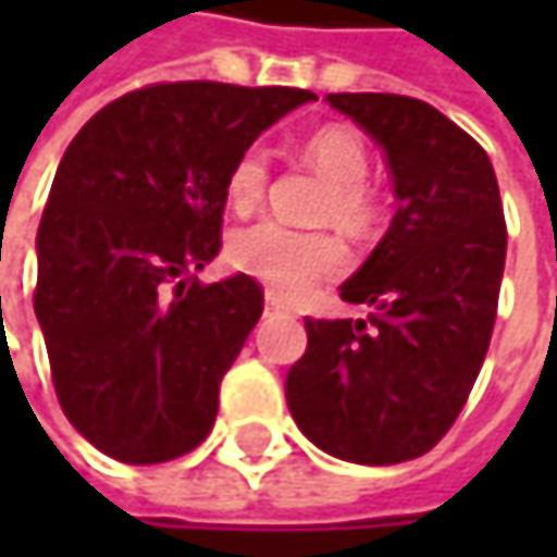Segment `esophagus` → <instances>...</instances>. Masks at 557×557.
Wrapping results in <instances>:
<instances>
[{
	"label": "esophagus",
	"mask_w": 557,
	"mask_h": 557,
	"mask_svg": "<svg viewBox=\"0 0 557 557\" xmlns=\"http://www.w3.org/2000/svg\"><path fill=\"white\" fill-rule=\"evenodd\" d=\"M264 309H268V312H286V302L280 299L277 293H268V296H264Z\"/></svg>",
	"instance_id": "obj_1"
}]
</instances>
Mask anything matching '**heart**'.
<instances>
[{"label":"heart","mask_w":557,"mask_h":557,"mask_svg":"<svg viewBox=\"0 0 557 557\" xmlns=\"http://www.w3.org/2000/svg\"><path fill=\"white\" fill-rule=\"evenodd\" d=\"M302 158L319 170L332 186L325 196V219L348 232H364L374 215V196L368 193V148L358 132L329 125L306 138ZM271 183V154L261 145L245 148L225 176V196L235 212H251ZM228 261L248 277L268 283L277 296L296 299L319 280L335 277L345 268V251L332 235L296 232L283 222L264 219L238 228L228 242Z\"/></svg>","instance_id":"b5f03b06"}]
</instances>
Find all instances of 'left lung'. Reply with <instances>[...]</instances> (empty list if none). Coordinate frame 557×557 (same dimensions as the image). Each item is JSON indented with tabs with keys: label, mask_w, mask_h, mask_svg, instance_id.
Here are the masks:
<instances>
[{
	"label": "left lung",
	"mask_w": 557,
	"mask_h": 557,
	"mask_svg": "<svg viewBox=\"0 0 557 557\" xmlns=\"http://www.w3.org/2000/svg\"><path fill=\"white\" fill-rule=\"evenodd\" d=\"M387 154L396 215L342 283L368 319H306L286 374L299 432L355 465H399L451 429L474 387L500 296L506 222L487 151L422 99L332 92Z\"/></svg>",
	"instance_id": "8db88e82"
}]
</instances>
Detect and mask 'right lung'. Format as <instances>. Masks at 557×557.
Instances as JSON below:
<instances>
[{"instance_id": "obj_1", "label": "right lung", "mask_w": 557, "mask_h": 557, "mask_svg": "<svg viewBox=\"0 0 557 557\" xmlns=\"http://www.w3.org/2000/svg\"><path fill=\"white\" fill-rule=\"evenodd\" d=\"M289 86L158 83L99 109L60 158L38 228L35 315L73 429L125 465L193 451L219 384L264 312L235 274L199 283L222 248L225 176Z\"/></svg>"}]
</instances>
